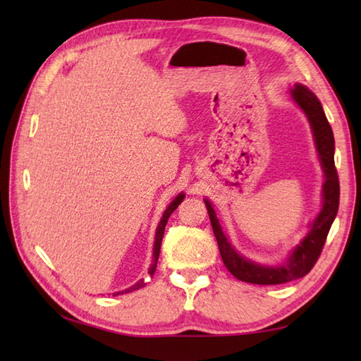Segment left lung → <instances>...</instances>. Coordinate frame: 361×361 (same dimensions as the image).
Wrapping results in <instances>:
<instances>
[{
  "label": "left lung",
  "instance_id": "left-lung-1",
  "mask_svg": "<svg viewBox=\"0 0 361 361\" xmlns=\"http://www.w3.org/2000/svg\"><path fill=\"white\" fill-rule=\"evenodd\" d=\"M288 93L291 101L302 110L305 118L309 121L319 164L324 173L323 192H321L323 204H321V209L317 214V217L313 219V221L309 225V233L302 237L301 242L290 250L288 256L282 264H260L256 262V260H251L242 256L240 252L233 247L231 242H229L228 237L225 235L224 229H221L217 214L212 208V203L208 198H204V204L206 208H208L212 231L217 239L220 256L225 267L228 268L229 273L239 281L259 283V286L286 283L307 274L313 268V265L317 264V260L321 255V250H323L326 243L329 229H331L336 217V212H338L340 183L334 161L335 140L332 127L327 122V118L324 114L323 105L318 101V97L313 94L307 87L301 85V83H296Z\"/></svg>",
  "mask_w": 361,
  "mask_h": 361
}]
</instances>
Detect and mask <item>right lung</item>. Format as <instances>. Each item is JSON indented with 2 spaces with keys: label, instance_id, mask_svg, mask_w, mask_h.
I'll return each instance as SVG.
<instances>
[{
  "label": "right lung",
  "instance_id": "obj_1",
  "mask_svg": "<svg viewBox=\"0 0 361 361\" xmlns=\"http://www.w3.org/2000/svg\"><path fill=\"white\" fill-rule=\"evenodd\" d=\"M183 198H185V194L180 192L178 195H176L173 200L171 202V204L167 206V209L164 211L163 217H161V221L158 224V228H157V233H155V242H153V260H152V265L149 268V276H153V273H155L157 270V264H158V257H159V250H161V240H163V235H164V228H166V224L169 217H171V214L178 208V204L183 202ZM145 286V281L144 279H140L136 283H133L132 287H128L126 290L122 291H116V293H113V296H118V295H124V293H130V291H135L137 288H141Z\"/></svg>",
  "mask_w": 361,
  "mask_h": 361
}]
</instances>
